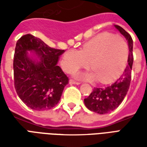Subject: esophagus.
Segmentation results:
<instances>
[{
	"mask_svg": "<svg viewBox=\"0 0 147 147\" xmlns=\"http://www.w3.org/2000/svg\"><path fill=\"white\" fill-rule=\"evenodd\" d=\"M69 83H71V84H76V85H80V82H77V81H75L74 80H69Z\"/></svg>",
	"mask_w": 147,
	"mask_h": 147,
	"instance_id": "esophagus-1",
	"label": "esophagus"
}]
</instances>
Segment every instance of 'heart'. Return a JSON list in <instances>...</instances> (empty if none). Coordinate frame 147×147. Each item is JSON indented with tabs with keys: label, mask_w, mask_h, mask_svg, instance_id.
Listing matches in <instances>:
<instances>
[{
	"label": "heart",
	"mask_w": 147,
	"mask_h": 147,
	"mask_svg": "<svg viewBox=\"0 0 147 147\" xmlns=\"http://www.w3.org/2000/svg\"><path fill=\"white\" fill-rule=\"evenodd\" d=\"M128 58V45L123 38L109 32L99 34L83 45L80 50L70 49L64 53L62 67L67 73H73L90 61L91 71L77 74L85 80L111 82L122 73Z\"/></svg>",
	"instance_id": "b5f03b06"
}]
</instances>
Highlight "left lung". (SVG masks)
<instances>
[{"label": "left lung", "mask_w": 147, "mask_h": 147, "mask_svg": "<svg viewBox=\"0 0 147 147\" xmlns=\"http://www.w3.org/2000/svg\"><path fill=\"white\" fill-rule=\"evenodd\" d=\"M115 27L126 38L128 42L129 55L127 64L116 82L105 87H94L90 94L84 99L86 108L99 114L108 113L120 105L128 91L131 79V69L134 60L132 38L121 27L115 25Z\"/></svg>", "instance_id": "1"}]
</instances>
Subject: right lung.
Masks as SVG:
<instances>
[{"label": "right lung", "instance_id": "1", "mask_svg": "<svg viewBox=\"0 0 147 147\" xmlns=\"http://www.w3.org/2000/svg\"><path fill=\"white\" fill-rule=\"evenodd\" d=\"M34 51L40 61L28 57ZM64 49L51 48L30 34L22 36L15 49L13 70L15 89L20 98L34 110H48L57 104L68 77L57 65Z\"/></svg>", "mask_w": 147, "mask_h": 147}]
</instances>
